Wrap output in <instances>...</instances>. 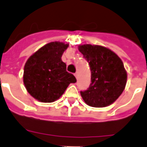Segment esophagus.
Listing matches in <instances>:
<instances>
[{
	"label": "esophagus",
	"instance_id": "esophagus-1",
	"mask_svg": "<svg viewBox=\"0 0 147 147\" xmlns=\"http://www.w3.org/2000/svg\"><path fill=\"white\" fill-rule=\"evenodd\" d=\"M75 76H76V79H78V76H79V75H78V72L75 73Z\"/></svg>",
	"mask_w": 147,
	"mask_h": 147
}]
</instances>
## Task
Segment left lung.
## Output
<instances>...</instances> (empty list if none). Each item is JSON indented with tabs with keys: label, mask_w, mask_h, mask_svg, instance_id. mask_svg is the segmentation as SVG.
<instances>
[{
	"label": "left lung",
	"mask_w": 147,
	"mask_h": 147,
	"mask_svg": "<svg viewBox=\"0 0 147 147\" xmlns=\"http://www.w3.org/2000/svg\"><path fill=\"white\" fill-rule=\"evenodd\" d=\"M89 63L91 83L81 91L86 105L103 108L113 104L123 93L127 83V71L117 53L105 46L84 44L78 46Z\"/></svg>",
	"instance_id": "obj_1"
}]
</instances>
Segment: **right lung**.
I'll return each mask as SVG.
<instances>
[{
	"label": "right lung",
	"mask_w": 147,
	"mask_h": 147,
	"mask_svg": "<svg viewBox=\"0 0 147 147\" xmlns=\"http://www.w3.org/2000/svg\"><path fill=\"white\" fill-rule=\"evenodd\" d=\"M68 45L61 42H49L27 59L23 79L27 92L34 99L45 103L55 102L70 83L76 82L61 60Z\"/></svg>",
	"instance_id": "obj_1"
}]
</instances>
